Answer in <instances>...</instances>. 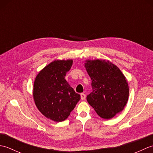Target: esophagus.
Listing matches in <instances>:
<instances>
[{
	"label": "esophagus",
	"instance_id": "1",
	"mask_svg": "<svg viewBox=\"0 0 153 153\" xmlns=\"http://www.w3.org/2000/svg\"><path fill=\"white\" fill-rule=\"evenodd\" d=\"M86 98V95H85L84 93H82L81 94V99H82V100H85Z\"/></svg>",
	"mask_w": 153,
	"mask_h": 153
}]
</instances>
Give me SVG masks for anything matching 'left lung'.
<instances>
[{
    "mask_svg": "<svg viewBox=\"0 0 153 153\" xmlns=\"http://www.w3.org/2000/svg\"><path fill=\"white\" fill-rule=\"evenodd\" d=\"M85 67L93 88L87 96V102L101 118H113L122 111L128 102L129 87L125 76L109 61L87 60Z\"/></svg>",
    "mask_w": 153,
    "mask_h": 153,
    "instance_id": "1",
    "label": "left lung"
}]
</instances>
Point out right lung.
<instances>
[{
  "instance_id": "right-lung-1",
  "label": "right lung",
  "mask_w": 153,
  "mask_h": 153,
  "mask_svg": "<svg viewBox=\"0 0 153 153\" xmlns=\"http://www.w3.org/2000/svg\"><path fill=\"white\" fill-rule=\"evenodd\" d=\"M73 61L54 60L42 70L35 78L33 99L39 110L54 122H60L70 116L81 99L65 79Z\"/></svg>"
}]
</instances>
